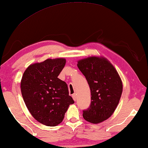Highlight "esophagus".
Masks as SVG:
<instances>
[{
  "instance_id": "1",
  "label": "esophagus",
  "mask_w": 148,
  "mask_h": 148,
  "mask_svg": "<svg viewBox=\"0 0 148 148\" xmlns=\"http://www.w3.org/2000/svg\"><path fill=\"white\" fill-rule=\"evenodd\" d=\"M72 97H73V99L74 101H76L77 100V95H76V94L75 93L73 94Z\"/></svg>"
}]
</instances>
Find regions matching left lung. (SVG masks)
Wrapping results in <instances>:
<instances>
[{"mask_svg": "<svg viewBox=\"0 0 148 148\" xmlns=\"http://www.w3.org/2000/svg\"><path fill=\"white\" fill-rule=\"evenodd\" d=\"M77 67L86 78L91 90V105L83 117L99 123L112 115L120 100L123 83L114 66L106 57L91 56L79 60Z\"/></svg>", "mask_w": 148, "mask_h": 148, "instance_id": "8db88e82", "label": "left lung"}]
</instances>
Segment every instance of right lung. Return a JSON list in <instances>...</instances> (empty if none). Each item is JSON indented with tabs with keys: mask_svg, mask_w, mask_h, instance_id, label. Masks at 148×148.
I'll return each instance as SVG.
<instances>
[{
	"mask_svg": "<svg viewBox=\"0 0 148 148\" xmlns=\"http://www.w3.org/2000/svg\"><path fill=\"white\" fill-rule=\"evenodd\" d=\"M65 58L47 59L31 64L21 81V90L27 108L34 118L47 126H57L74 103L67 85L57 77L65 67Z\"/></svg>",
	"mask_w": 148,
	"mask_h": 148,
	"instance_id": "right-lung-1",
	"label": "right lung"
}]
</instances>
